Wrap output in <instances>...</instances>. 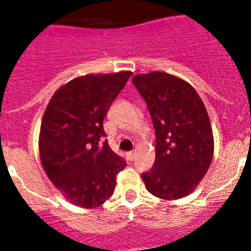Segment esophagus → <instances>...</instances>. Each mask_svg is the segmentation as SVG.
I'll return each mask as SVG.
<instances>
[{"label":"esophagus","instance_id":"34e87169","mask_svg":"<svg viewBox=\"0 0 251 251\" xmlns=\"http://www.w3.org/2000/svg\"><path fill=\"white\" fill-rule=\"evenodd\" d=\"M134 157H136V152H134V151H130V152L127 153V158L129 159V161H133Z\"/></svg>","mask_w":251,"mask_h":251}]
</instances>
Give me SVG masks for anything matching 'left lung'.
Wrapping results in <instances>:
<instances>
[{"label": "left lung", "instance_id": "1", "mask_svg": "<svg viewBox=\"0 0 251 251\" xmlns=\"http://www.w3.org/2000/svg\"><path fill=\"white\" fill-rule=\"evenodd\" d=\"M156 133V161L142 174L148 191L177 200L195 190L214 154L210 118L202 100L185 80L162 72L133 76Z\"/></svg>", "mask_w": 251, "mask_h": 251}]
</instances>
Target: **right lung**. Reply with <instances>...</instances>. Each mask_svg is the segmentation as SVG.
Returning a JSON list of instances; mask_svg holds the SVG:
<instances>
[{
    "mask_svg": "<svg viewBox=\"0 0 251 251\" xmlns=\"http://www.w3.org/2000/svg\"><path fill=\"white\" fill-rule=\"evenodd\" d=\"M130 72L85 75L61 86L44 113L40 158L46 175L66 200L93 208L113 195L127 162L110 150L104 117Z\"/></svg>",
    "mask_w": 251,
    "mask_h": 251,
    "instance_id": "right-lung-1",
    "label": "right lung"
}]
</instances>
